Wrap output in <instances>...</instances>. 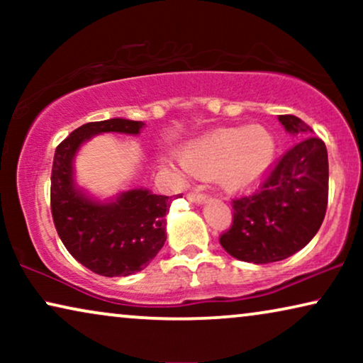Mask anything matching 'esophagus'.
Segmentation results:
<instances>
[{"instance_id": "obj_1", "label": "esophagus", "mask_w": 363, "mask_h": 363, "mask_svg": "<svg viewBox=\"0 0 363 363\" xmlns=\"http://www.w3.org/2000/svg\"><path fill=\"white\" fill-rule=\"evenodd\" d=\"M188 200H190L191 203H196V205H205L206 203V196L201 195V193L198 191H193V193H188Z\"/></svg>"}]
</instances>
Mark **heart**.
<instances>
[{
    "label": "heart",
    "instance_id": "b5f03b06",
    "mask_svg": "<svg viewBox=\"0 0 363 363\" xmlns=\"http://www.w3.org/2000/svg\"><path fill=\"white\" fill-rule=\"evenodd\" d=\"M182 165L193 175H215L228 193H247L269 175L276 140L267 128L220 127L201 133L182 148Z\"/></svg>",
    "mask_w": 363,
    "mask_h": 363
}]
</instances>
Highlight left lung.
Wrapping results in <instances>:
<instances>
[{
  "label": "left lung",
  "instance_id": "left-lung-1",
  "mask_svg": "<svg viewBox=\"0 0 363 363\" xmlns=\"http://www.w3.org/2000/svg\"><path fill=\"white\" fill-rule=\"evenodd\" d=\"M294 145L277 162L259 191L233 201V225L220 238L236 259L267 264L296 255L315 236L329 196L325 143L296 116H279Z\"/></svg>",
  "mask_w": 363,
  "mask_h": 363
}]
</instances>
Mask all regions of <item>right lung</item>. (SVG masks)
<instances>
[{
	"instance_id": "add662e5",
	"label": "right lung",
	"mask_w": 363,
	"mask_h": 363,
	"mask_svg": "<svg viewBox=\"0 0 363 363\" xmlns=\"http://www.w3.org/2000/svg\"><path fill=\"white\" fill-rule=\"evenodd\" d=\"M145 123L116 117L76 128L54 153L51 211L66 250L101 276H130L145 269L167 241L172 198L133 188L101 200L77 185L74 160L84 143L102 133L138 135Z\"/></svg>"
}]
</instances>
